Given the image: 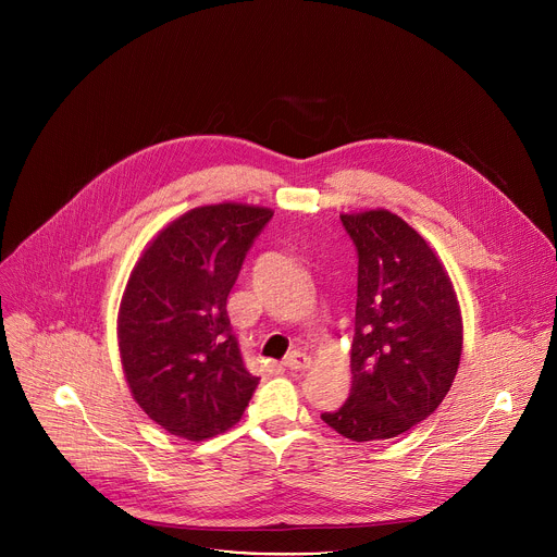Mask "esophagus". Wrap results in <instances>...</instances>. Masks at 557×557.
Returning <instances> with one entry per match:
<instances>
[{"mask_svg": "<svg viewBox=\"0 0 557 557\" xmlns=\"http://www.w3.org/2000/svg\"><path fill=\"white\" fill-rule=\"evenodd\" d=\"M284 366L288 368V370H308L310 366H312V361H310V357L306 355V352H290L286 359H284Z\"/></svg>", "mask_w": 557, "mask_h": 557, "instance_id": "34e87169", "label": "esophagus"}]
</instances>
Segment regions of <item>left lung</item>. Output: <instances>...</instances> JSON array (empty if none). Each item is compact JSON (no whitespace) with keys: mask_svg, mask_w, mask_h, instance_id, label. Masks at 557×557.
Returning <instances> with one entry per match:
<instances>
[{"mask_svg":"<svg viewBox=\"0 0 557 557\" xmlns=\"http://www.w3.org/2000/svg\"><path fill=\"white\" fill-rule=\"evenodd\" d=\"M359 253L350 396L322 419L342 436L394 438L445 399L462 352L454 284L425 237L387 209L339 215Z\"/></svg>","mask_w":557,"mask_h":557,"instance_id":"obj_1","label":"left lung"}]
</instances>
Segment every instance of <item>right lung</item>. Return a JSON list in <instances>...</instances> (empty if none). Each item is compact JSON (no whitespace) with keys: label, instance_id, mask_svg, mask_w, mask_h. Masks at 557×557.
<instances>
[{"label":"right lung","instance_id":"right-lung-1","mask_svg":"<svg viewBox=\"0 0 557 557\" xmlns=\"http://www.w3.org/2000/svg\"><path fill=\"white\" fill-rule=\"evenodd\" d=\"M273 209L218 202L158 231L125 284L116 337L138 408L174 436L205 441L233 428L258 376L231 333L226 297Z\"/></svg>","mask_w":557,"mask_h":557}]
</instances>
